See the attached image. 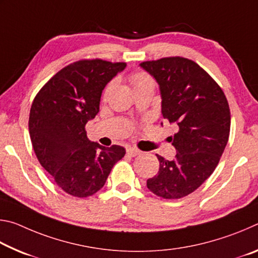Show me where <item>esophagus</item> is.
I'll list each match as a JSON object with an SVG mask.
<instances>
[{
	"instance_id": "34e87169",
	"label": "esophagus",
	"mask_w": 258,
	"mask_h": 258,
	"mask_svg": "<svg viewBox=\"0 0 258 258\" xmlns=\"http://www.w3.org/2000/svg\"><path fill=\"white\" fill-rule=\"evenodd\" d=\"M126 152H127V155L131 156V157H137V156L141 154V151L137 149V148H134V147H128L127 149H126Z\"/></svg>"
}]
</instances>
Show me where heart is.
I'll return each mask as SVG.
<instances>
[{
	"label": "heart",
	"mask_w": 258,
	"mask_h": 258,
	"mask_svg": "<svg viewBox=\"0 0 258 258\" xmlns=\"http://www.w3.org/2000/svg\"><path fill=\"white\" fill-rule=\"evenodd\" d=\"M130 81L132 83V85L134 86V89H140V87L143 86H148V85H155L154 78H152L149 74H147L146 72H141V71H137L131 74ZM112 87V83H109V84L106 86L104 89L103 94L107 95L109 93V91L111 90Z\"/></svg>",
	"instance_id": "1"
}]
</instances>
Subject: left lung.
I'll list each match as a JSON object with an SVG mask.
<instances>
[{
  "label": "left lung",
  "instance_id": "obj_1",
  "mask_svg": "<svg viewBox=\"0 0 258 258\" xmlns=\"http://www.w3.org/2000/svg\"><path fill=\"white\" fill-rule=\"evenodd\" d=\"M140 66L158 82L164 118L178 127L169 138L177 151L175 158L156 155L159 171L147 186L160 198L180 199L215 171L230 135L228 100L212 76L190 59L166 56Z\"/></svg>",
  "mask_w": 258,
  "mask_h": 258
}]
</instances>
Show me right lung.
Instances as JSON below:
<instances>
[{
	"instance_id": "obj_1",
	"label": "right lung",
	"mask_w": 258,
	"mask_h": 258,
	"mask_svg": "<svg viewBox=\"0 0 258 258\" xmlns=\"http://www.w3.org/2000/svg\"><path fill=\"white\" fill-rule=\"evenodd\" d=\"M126 62L82 59L63 67L34 98L29 135L38 161L55 184L73 197L86 198L106 183L125 149L91 142L85 125L99 112L102 90Z\"/></svg>"
}]
</instances>
